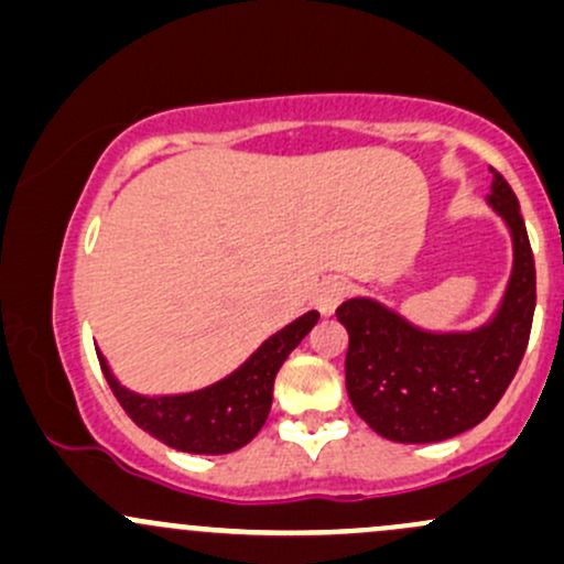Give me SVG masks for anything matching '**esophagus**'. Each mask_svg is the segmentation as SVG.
<instances>
[{
	"label": "esophagus",
	"mask_w": 564,
	"mask_h": 564,
	"mask_svg": "<svg viewBox=\"0 0 564 564\" xmlns=\"http://www.w3.org/2000/svg\"><path fill=\"white\" fill-rule=\"evenodd\" d=\"M344 295H347V282L338 280V276H328L323 284L317 288V295H314V304L323 314H333L336 306L341 304Z\"/></svg>",
	"instance_id": "obj_1"
}]
</instances>
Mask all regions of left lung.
I'll use <instances>...</instances> for the list:
<instances>
[{"mask_svg": "<svg viewBox=\"0 0 564 564\" xmlns=\"http://www.w3.org/2000/svg\"><path fill=\"white\" fill-rule=\"evenodd\" d=\"M489 204L513 236V274L498 317L474 333H427L377 301L336 308L349 333L347 392L355 411L398 444H433L476 427L517 377L535 314V258L519 198L495 172Z\"/></svg>", "mask_w": 564, "mask_h": 564, "instance_id": "1", "label": "left lung"}]
</instances>
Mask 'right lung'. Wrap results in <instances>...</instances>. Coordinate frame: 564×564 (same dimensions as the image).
<instances>
[{"mask_svg":"<svg viewBox=\"0 0 564 564\" xmlns=\"http://www.w3.org/2000/svg\"><path fill=\"white\" fill-rule=\"evenodd\" d=\"M317 312L304 314L276 336H271L239 371L191 395L142 398L118 384L101 355L99 362L112 395L144 433L155 435L180 452L228 454L250 444L258 430L265 425L271 398H274L276 371L288 360V355L304 341L306 333L317 325Z\"/></svg>","mask_w":564,"mask_h":564,"instance_id":"right-lung-1","label":"right lung"}]
</instances>
